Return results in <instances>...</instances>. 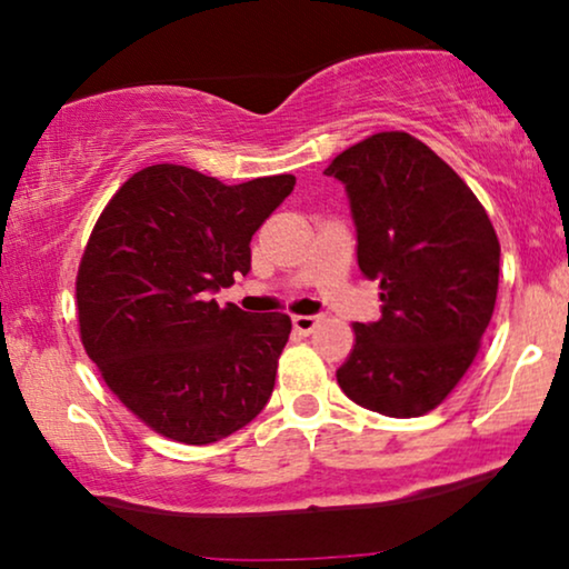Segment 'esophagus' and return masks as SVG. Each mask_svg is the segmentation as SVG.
<instances>
[{
	"mask_svg": "<svg viewBox=\"0 0 569 569\" xmlns=\"http://www.w3.org/2000/svg\"><path fill=\"white\" fill-rule=\"evenodd\" d=\"M293 331H299V333H312L315 328L320 326V315H293Z\"/></svg>",
	"mask_w": 569,
	"mask_h": 569,
	"instance_id": "1",
	"label": "esophagus"
}]
</instances>
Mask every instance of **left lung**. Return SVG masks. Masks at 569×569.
I'll return each instance as SVG.
<instances>
[{"instance_id":"8db88e82","label":"left lung","mask_w":569,"mask_h":569,"mask_svg":"<svg viewBox=\"0 0 569 569\" xmlns=\"http://www.w3.org/2000/svg\"><path fill=\"white\" fill-rule=\"evenodd\" d=\"M323 174L345 184L358 267L381 286V318L355 326L339 387L392 419L429 413L467 373L492 318L496 230L467 182L406 132L368 137Z\"/></svg>"}]
</instances>
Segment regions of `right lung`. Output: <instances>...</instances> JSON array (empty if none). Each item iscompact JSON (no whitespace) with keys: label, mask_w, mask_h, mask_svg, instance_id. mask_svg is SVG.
Instances as JSON below:
<instances>
[{"label":"right lung","mask_w":569,"mask_h":569,"mask_svg":"<svg viewBox=\"0 0 569 569\" xmlns=\"http://www.w3.org/2000/svg\"><path fill=\"white\" fill-rule=\"evenodd\" d=\"M293 184V174L224 184L156 163L121 184L89 236L77 278L84 350L169 440L217 442L270 400L291 318L222 310L209 293L251 270V236Z\"/></svg>","instance_id":"1"}]
</instances>
